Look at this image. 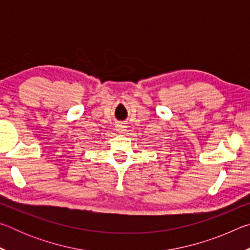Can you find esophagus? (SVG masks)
<instances>
[{"label": "esophagus", "instance_id": "1", "mask_svg": "<svg viewBox=\"0 0 250 250\" xmlns=\"http://www.w3.org/2000/svg\"><path fill=\"white\" fill-rule=\"evenodd\" d=\"M116 128H117L118 132L122 133V132H125V131L126 130V125H125L124 124H118V125H116Z\"/></svg>", "mask_w": 250, "mask_h": 250}]
</instances>
